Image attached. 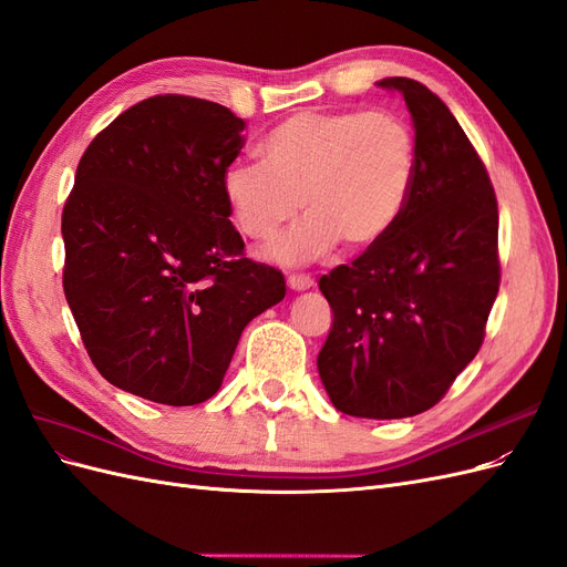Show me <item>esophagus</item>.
<instances>
[{"mask_svg": "<svg viewBox=\"0 0 567 567\" xmlns=\"http://www.w3.org/2000/svg\"><path fill=\"white\" fill-rule=\"evenodd\" d=\"M288 286L293 288V290H305V288L315 286V279L307 277V274H290V277H288Z\"/></svg>", "mask_w": 567, "mask_h": 567, "instance_id": "obj_1", "label": "esophagus"}]
</instances>
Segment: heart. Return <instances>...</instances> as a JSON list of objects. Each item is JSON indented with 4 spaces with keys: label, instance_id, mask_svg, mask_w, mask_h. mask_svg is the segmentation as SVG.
<instances>
[{
    "label": "heart",
    "instance_id": "heart-1",
    "mask_svg": "<svg viewBox=\"0 0 567 567\" xmlns=\"http://www.w3.org/2000/svg\"><path fill=\"white\" fill-rule=\"evenodd\" d=\"M265 163H231L221 192L238 229L269 241L310 217L271 248L284 262L371 248L398 225L416 177V136L394 111H300L262 142Z\"/></svg>",
    "mask_w": 567,
    "mask_h": 567
}]
</instances>
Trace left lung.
<instances>
[{"mask_svg": "<svg viewBox=\"0 0 567 567\" xmlns=\"http://www.w3.org/2000/svg\"><path fill=\"white\" fill-rule=\"evenodd\" d=\"M414 117L416 177L398 225L319 279L333 326L317 367L333 406L406 419L435 406L485 340L499 293V208L487 167L444 101L385 78Z\"/></svg>", "mask_w": 567, "mask_h": 567, "instance_id": "1", "label": "left lung"}]
</instances>
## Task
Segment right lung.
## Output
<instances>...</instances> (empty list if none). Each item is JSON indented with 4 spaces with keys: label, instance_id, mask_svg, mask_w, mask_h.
<instances>
[{
    "label": "right lung",
    "instance_id": "right-lung-1",
    "mask_svg": "<svg viewBox=\"0 0 567 567\" xmlns=\"http://www.w3.org/2000/svg\"><path fill=\"white\" fill-rule=\"evenodd\" d=\"M246 123L227 106L158 94L82 153L65 198L63 290L109 383L169 406L210 400L250 319L286 296L246 257L221 175Z\"/></svg>",
    "mask_w": 567,
    "mask_h": 567
}]
</instances>
